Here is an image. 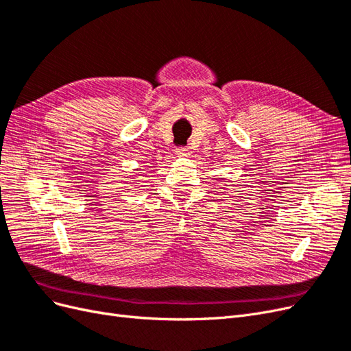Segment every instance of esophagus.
Returning a JSON list of instances; mask_svg holds the SVG:
<instances>
[{"instance_id": "esophagus-1", "label": "esophagus", "mask_w": 351, "mask_h": 351, "mask_svg": "<svg viewBox=\"0 0 351 351\" xmlns=\"http://www.w3.org/2000/svg\"><path fill=\"white\" fill-rule=\"evenodd\" d=\"M176 154H177V156H180V158H187L192 152H190L189 147H178V149L176 151Z\"/></svg>"}]
</instances>
